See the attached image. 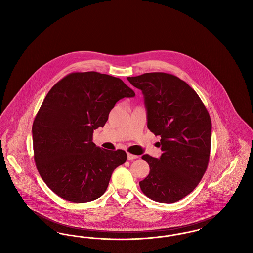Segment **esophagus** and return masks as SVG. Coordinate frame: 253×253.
<instances>
[{"label":"esophagus","mask_w":253,"mask_h":253,"mask_svg":"<svg viewBox=\"0 0 253 253\" xmlns=\"http://www.w3.org/2000/svg\"><path fill=\"white\" fill-rule=\"evenodd\" d=\"M127 157H128V159H129V160H132V159H136L138 157H137V156H135V155H132V154L128 153V154H127Z\"/></svg>","instance_id":"1"}]
</instances>
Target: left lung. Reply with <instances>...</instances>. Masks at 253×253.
I'll return each instance as SVG.
<instances>
[{"mask_svg":"<svg viewBox=\"0 0 253 253\" xmlns=\"http://www.w3.org/2000/svg\"><path fill=\"white\" fill-rule=\"evenodd\" d=\"M127 80L144 96L147 126L163 154L144 155L150 173L139 182L142 193L160 203H173L192 193L204 175L211 143V121L196 92L167 73H145Z\"/></svg>","mask_w":253,"mask_h":253,"instance_id":"left-lung-1","label":"left lung"}]
</instances>
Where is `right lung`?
Instances as JSON below:
<instances>
[{
	"label": "right lung",
	"instance_id": "obj_1",
	"mask_svg": "<svg viewBox=\"0 0 253 253\" xmlns=\"http://www.w3.org/2000/svg\"><path fill=\"white\" fill-rule=\"evenodd\" d=\"M134 96L121 79L94 71L68 74L51 88L37 113L32 136L38 171L52 192L74 203L105 193L127 155L96 147L93 132L104 126L120 99Z\"/></svg>",
	"mask_w": 253,
	"mask_h": 253
}]
</instances>
